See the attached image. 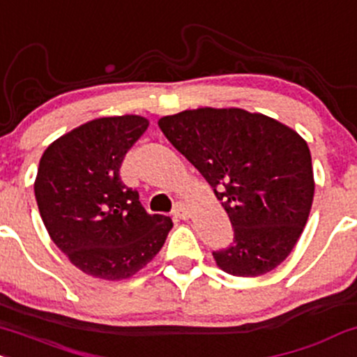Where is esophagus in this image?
Returning a JSON list of instances; mask_svg holds the SVG:
<instances>
[{"mask_svg":"<svg viewBox=\"0 0 357 357\" xmlns=\"http://www.w3.org/2000/svg\"><path fill=\"white\" fill-rule=\"evenodd\" d=\"M172 215H174L176 218H181V220H186V218L190 217V210H188V206L185 205V203L178 202V203H174V208H172Z\"/></svg>","mask_w":357,"mask_h":357,"instance_id":"esophagus-1","label":"esophagus"}]
</instances>
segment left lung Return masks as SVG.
<instances>
[{
  "mask_svg": "<svg viewBox=\"0 0 357 357\" xmlns=\"http://www.w3.org/2000/svg\"><path fill=\"white\" fill-rule=\"evenodd\" d=\"M166 139L202 172L234 227L215 250L222 271L254 278L289 256L310 215L312 155L293 128L241 108H197L162 116Z\"/></svg>",
  "mask_w": 357,
  "mask_h": 357,
  "instance_id": "left-lung-1",
  "label": "left lung"
}]
</instances>
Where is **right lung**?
Here are the masks:
<instances>
[{
    "mask_svg": "<svg viewBox=\"0 0 357 357\" xmlns=\"http://www.w3.org/2000/svg\"><path fill=\"white\" fill-rule=\"evenodd\" d=\"M147 127L139 115L91 120L54 140L38 164L33 190L47 232L89 276H134L172 229L169 217L149 215L120 178L125 154Z\"/></svg>",
    "mask_w": 357,
    "mask_h": 357,
    "instance_id": "1",
    "label": "right lung"
}]
</instances>
